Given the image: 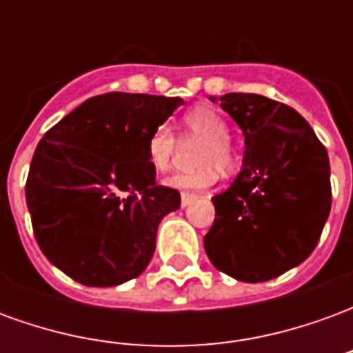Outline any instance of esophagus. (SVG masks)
I'll use <instances>...</instances> for the list:
<instances>
[{
    "instance_id": "34e87169",
    "label": "esophagus",
    "mask_w": 353,
    "mask_h": 353,
    "mask_svg": "<svg viewBox=\"0 0 353 353\" xmlns=\"http://www.w3.org/2000/svg\"><path fill=\"white\" fill-rule=\"evenodd\" d=\"M196 200V194H181V208H187V206H191L192 202Z\"/></svg>"
}]
</instances>
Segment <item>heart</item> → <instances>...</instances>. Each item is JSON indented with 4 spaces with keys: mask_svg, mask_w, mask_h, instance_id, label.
<instances>
[{
    "mask_svg": "<svg viewBox=\"0 0 353 353\" xmlns=\"http://www.w3.org/2000/svg\"><path fill=\"white\" fill-rule=\"evenodd\" d=\"M183 128L185 134L191 138L206 139V143L200 151V164H208V166L192 170V172L174 174L164 183L172 189L183 191L185 194L206 191L217 183V177H219L217 166L229 170L234 164V151L229 141V126L214 109L196 108L183 117ZM176 149V134L168 124H161L151 132L149 141H147V157L157 172L170 170Z\"/></svg>",
    "mask_w": 353,
    "mask_h": 353,
    "instance_id": "obj_1",
    "label": "heart"
}]
</instances>
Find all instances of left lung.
<instances>
[{
  "label": "left lung",
  "instance_id": "8db88e82",
  "mask_svg": "<svg viewBox=\"0 0 353 353\" xmlns=\"http://www.w3.org/2000/svg\"><path fill=\"white\" fill-rule=\"evenodd\" d=\"M219 101L240 126L245 149L236 179L212 199L215 219L204 248L212 265L234 280H272L318 245L331 212L329 157L285 103L242 92Z\"/></svg>",
  "mask_w": 353,
  "mask_h": 353
}]
</instances>
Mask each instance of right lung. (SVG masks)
<instances>
[{
    "mask_svg": "<svg viewBox=\"0 0 353 353\" xmlns=\"http://www.w3.org/2000/svg\"><path fill=\"white\" fill-rule=\"evenodd\" d=\"M181 98L109 92L83 101L35 149L26 204L43 255L70 278L111 288L143 272L176 189L154 183L151 132Z\"/></svg>",
    "mask_w": 353,
    "mask_h": 353,
    "instance_id": "1",
    "label": "right lung"
}]
</instances>
